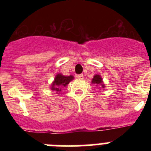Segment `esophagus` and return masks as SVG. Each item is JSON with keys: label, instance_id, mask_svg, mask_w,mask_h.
Instances as JSON below:
<instances>
[{"label": "esophagus", "instance_id": "34e87169", "mask_svg": "<svg viewBox=\"0 0 151 151\" xmlns=\"http://www.w3.org/2000/svg\"><path fill=\"white\" fill-rule=\"evenodd\" d=\"M77 77L78 79H80V80H83V74H78V75L77 76Z\"/></svg>", "mask_w": 151, "mask_h": 151}]
</instances>
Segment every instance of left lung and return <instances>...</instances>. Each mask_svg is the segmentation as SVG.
<instances>
[{"label": "left lung", "instance_id": "obj_1", "mask_svg": "<svg viewBox=\"0 0 151 151\" xmlns=\"http://www.w3.org/2000/svg\"><path fill=\"white\" fill-rule=\"evenodd\" d=\"M92 84H95V85H101V86L102 87V88H104V85L103 84V81H102V78H101V77L100 75H99V74H96V75H94L93 78L92 80Z\"/></svg>", "mask_w": 151, "mask_h": 151}]
</instances>
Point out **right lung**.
<instances>
[{
	"label": "right lung",
	"mask_w": 151,
	"mask_h": 151,
	"mask_svg": "<svg viewBox=\"0 0 151 151\" xmlns=\"http://www.w3.org/2000/svg\"><path fill=\"white\" fill-rule=\"evenodd\" d=\"M73 79H74V77L72 75L64 76L62 74H58L55 76V77L53 83H52L51 90L56 92V93L60 92L61 91V88L66 87Z\"/></svg>",
	"instance_id": "1"
}]
</instances>
